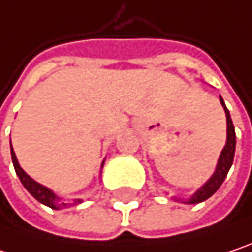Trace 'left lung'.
I'll list each match as a JSON object with an SVG mask.
<instances>
[{"mask_svg":"<svg viewBox=\"0 0 252 252\" xmlns=\"http://www.w3.org/2000/svg\"><path fill=\"white\" fill-rule=\"evenodd\" d=\"M220 103L225 109V114H226V144L219 156V160H218V165H216V171L213 172V175L210 176L204 185H201L188 200H184V198H178L174 197L175 201L179 203H184V204H197V203H201L207 198H210L219 188L220 185L223 184L225 178H226L227 172L233 163V156H235V147H236V135H235V128L232 124V118H230V114L227 111L226 105L223 102V99L220 97Z\"/></svg>","mask_w":252,"mask_h":252,"instance_id":"obj_1","label":"left lung"}]
</instances>
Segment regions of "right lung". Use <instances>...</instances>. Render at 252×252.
I'll return each mask as SVG.
<instances>
[{"mask_svg":"<svg viewBox=\"0 0 252 252\" xmlns=\"http://www.w3.org/2000/svg\"><path fill=\"white\" fill-rule=\"evenodd\" d=\"M11 159H13V165H14L16 174L19 176V179L22 181L23 187H25L26 189H27L39 203H42V204H45V206L54 209V210H60V209H65V207H70V206L80 204V203L83 201L81 198H76L73 203H68V201H65V200H63V198H60V197H58L52 189H49L48 187H45V185L36 182L33 178H30V176L27 175L25 171L22 169V166L19 165V160H17V156H16V153H14V150H13V146H11ZM103 163H105V160L102 162V168H103Z\"/></svg>","mask_w":252,"mask_h":252,"instance_id":"add662e5","label":"right lung"}]
</instances>
